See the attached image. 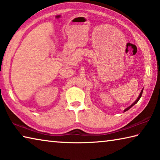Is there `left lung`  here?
<instances>
[{"mask_svg": "<svg viewBox=\"0 0 160 160\" xmlns=\"http://www.w3.org/2000/svg\"><path fill=\"white\" fill-rule=\"evenodd\" d=\"M142 91H143V90H142V91H141V92H140V95H139V97H138V99H136V100H135V101L133 102V103H132V104L131 105V106H130V107H128V108H126V109H125V110H124V112H126V111H128V109H131V108L132 107V106H133V105H135V104H136V103L138 102L139 101V99H140V97H141V96H142Z\"/></svg>", "mask_w": 160, "mask_h": 160, "instance_id": "left-lung-1", "label": "left lung"}]
</instances>
